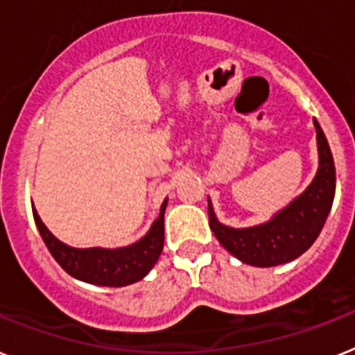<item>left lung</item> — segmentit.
I'll return each mask as SVG.
<instances>
[{
  "instance_id": "1",
  "label": "left lung",
  "mask_w": 355,
  "mask_h": 355,
  "mask_svg": "<svg viewBox=\"0 0 355 355\" xmlns=\"http://www.w3.org/2000/svg\"><path fill=\"white\" fill-rule=\"evenodd\" d=\"M318 141V171L305 191L272 218L252 227L234 229L218 222L207 196L209 227L216 240L234 258L254 267H274L296 260L320 236L336 193V168L332 151L320 122L314 119Z\"/></svg>"
}]
</instances>
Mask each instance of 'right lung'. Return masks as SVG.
<instances>
[{"label": "right lung", "mask_w": 355, "mask_h": 355, "mask_svg": "<svg viewBox=\"0 0 355 355\" xmlns=\"http://www.w3.org/2000/svg\"><path fill=\"white\" fill-rule=\"evenodd\" d=\"M166 205L168 198L160 205L159 218L151 223L150 231L139 242L126 247H115V249H106V247L77 249L67 245L50 233L34 205H32V213L37 231L49 247L50 254L70 276L101 287H126L144 278L159 260L164 247Z\"/></svg>", "instance_id": "1"}]
</instances>
